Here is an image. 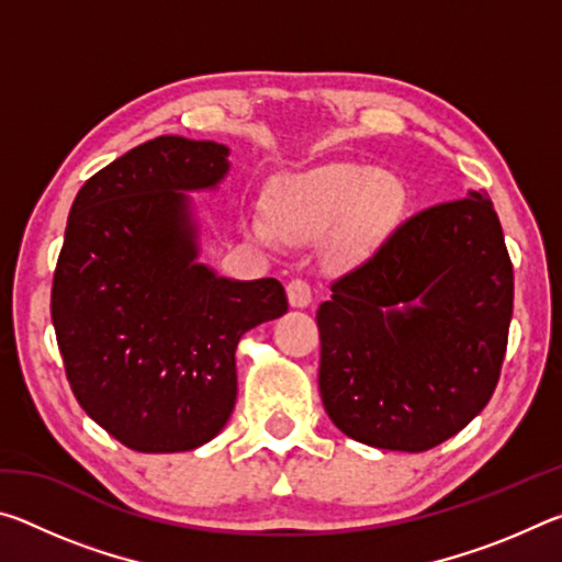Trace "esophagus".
I'll use <instances>...</instances> for the list:
<instances>
[{
	"label": "esophagus",
	"mask_w": 562,
	"mask_h": 562,
	"mask_svg": "<svg viewBox=\"0 0 562 562\" xmlns=\"http://www.w3.org/2000/svg\"><path fill=\"white\" fill-rule=\"evenodd\" d=\"M288 297H290V304L292 307H307V304L312 302V288L304 280H292L288 284Z\"/></svg>",
	"instance_id": "1"
}]
</instances>
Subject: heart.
Instances as JSON below:
<instances>
[{"label":"heart","instance_id":"heart-1","mask_svg":"<svg viewBox=\"0 0 562 562\" xmlns=\"http://www.w3.org/2000/svg\"><path fill=\"white\" fill-rule=\"evenodd\" d=\"M404 183L394 173L357 164H325L274 180L268 207L247 215V233L274 247L284 237L317 240L329 235L335 260L372 255L404 211Z\"/></svg>","mask_w":562,"mask_h":562}]
</instances>
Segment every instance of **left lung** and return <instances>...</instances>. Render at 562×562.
I'll return each mask as SVG.
<instances>
[{"label": "left lung", "instance_id": "left-lung-1", "mask_svg": "<svg viewBox=\"0 0 562 562\" xmlns=\"http://www.w3.org/2000/svg\"><path fill=\"white\" fill-rule=\"evenodd\" d=\"M513 317V265L486 193L408 217L319 304V394L359 443L429 451L483 412Z\"/></svg>", "mask_w": 562, "mask_h": 562}]
</instances>
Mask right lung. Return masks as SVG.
Returning <instances> with one entry per match:
<instances>
[{
  "instance_id": "add662e5",
  "label": "right lung",
  "mask_w": 562,
  "mask_h": 562,
  "mask_svg": "<svg viewBox=\"0 0 562 562\" xmlns=\"http://www.w3.org/2000/svg\"><path fill=\"white\" fill-rule=\"evenodd\" d=\"M215 140L158 136L76 195L52 288V322L76 402L140 453L193 451L223 431L235 349L288 312L274 278L231 280L201 262L188 193L231 170Z\"/></svg>"
}]
</instances>
